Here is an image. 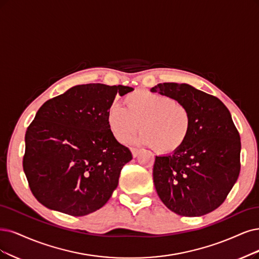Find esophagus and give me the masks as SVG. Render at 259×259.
Masks as SVG:
<instances>
[{
  "label": "esophagus",
  "mask_w": 259,
  "mask_h": 259,
  "mask_svg": "<svg viewBox=\"0 0 259 259\" xmlns=\"http://www.w3.org/2000/svg\"><path fill=\"white\" fill-rule=\"evenodd\" d=\"M140 152H141V150L138 148H131V154H132L133 158H137Z\"/></svg>",
  "instance_id": "1"
}]
</instances>
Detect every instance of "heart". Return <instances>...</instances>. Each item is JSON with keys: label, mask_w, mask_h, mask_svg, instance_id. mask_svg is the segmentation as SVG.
<instances>
[{"label": "heart", "mask_w": 259, "mask_h": 259, "mask_svg": "<svg viewBox=\"0 0 259 259\" xmlns=\"http://www.w3.org/2000/svg\"><path fill=\"white\" fill-rule=\"evenodd\" d=\"M123 101L126 108L112 103L107 113L115 140L126 142L140 128L137 142L154 147L159 154H170L185 145L192 130V115L186 104L147 90L129 93Z\"/></svg>", "instance_id": "obj_1"}]
</instances>
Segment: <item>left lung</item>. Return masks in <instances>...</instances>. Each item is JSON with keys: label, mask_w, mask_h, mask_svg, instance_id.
<instances>
[{"label": "left lung", "mask_w": 259, "mask_h": 259, "mask_svg": "<svg viewBox=\"0 0 259 259\" xmlns=\"http://www.w3.org/2000/svg\"><path fill=\"white\" fill-rule=\"evenodd\" d=\"M150 92L183 102L192 115L185 145L156 156L152 176L160 199L183 217L213 211L240 173L241 142L231 113L219 98L186 83H160Z\"/></svg>", "instance_id": "8db88e82"}]
</instances>
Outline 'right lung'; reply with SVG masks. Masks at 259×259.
Returning <instances> with one entry per match:
<instances>
[{
	"label": "right lung",
	"mask_w": 259,
	"mask_h": 259,
	"mask_svg": "<svg viewBox=\"0 0 259 259\" xmlns=\"http://www.w3.org/2000/svg\"><path fill=\"white\" fill-rule=\"evenodd\" d=\"M123 85H76L46 101L25 133L23 170L36 199L73 217L105 205L131 151L114 139L107 113Z\"/></svg>",
	"instance_id": "obj_1"
}]
</instances>
